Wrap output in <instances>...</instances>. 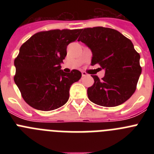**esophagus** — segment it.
<instances>
[{
  "label": "esophagus",
  "instance_id": "1",
  "mask_svg": "<svg viewBox=\"0 0 154 154\" xmlns=\"http://www.w3.org/2000/svg\"><path fill=\"white\" fill-rule=\"evenodd\" d=\"M87 75V73L85 72H82V77H85V76Z\"/></svg>",
  "mask_w": 154,
  "mask_h": 154
}]
</instances>
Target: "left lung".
Returning <instances> with one entry per match:
<instances>
[{
    "label": "left lung",
    "mask_w": 154,
    "mask_h": 154,
    "mask_svg": "<svg viewBox=\"0 0 154 154\" xmlns=\"http://www.w3.org/2000/svg\"><path fill=\"white\" fill-rule=\"evenodd\" d=\"M81 41L92 53L91 65L105 70L101 80L92 75L94 84L87 89L89 100L99 106H117L128 100L137 88L142 72L140 54L130 39L116 30L103 27L80 29Z\"/></svg>",
    "instance_id": "left-lung-1"
}]
</instances>
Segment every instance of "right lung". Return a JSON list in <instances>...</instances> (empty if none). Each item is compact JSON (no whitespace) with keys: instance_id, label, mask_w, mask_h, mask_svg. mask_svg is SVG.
Wrapping results in <instances>:
<instances>
[{"instance_id":"1","label":"right lung","mask_w":154,"mask_h":154,"mask_svg":"<svg viewBox=\"0 0 154 154\" xmlns=\"http://www.w3.org/2000/svg\"><path fill=\"white\" fill-rule=\"evenodd\" d=\"M79 31H41L21 46L14 60V79L30 106L51 111L67 103L71 85L81 79L82 73L76 69L64 72L61 64L67 55L68 45L78 38Z\"/></svg>"}]
</instances>
